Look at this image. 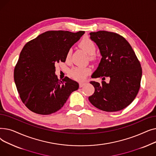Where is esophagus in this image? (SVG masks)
<instances>
[{"instance_id":"34e87169","label":"esophagus","mask_w":156,"mask_h":156,"mask_svg":"<svg viewBox=\"0 0 156 156\" xmlns=\"http://www.w3.org/2000/svg\"><path fill=\"white\" fill-rule=\"evenodd\" d=\"M85 85V83L81 82V83H79V87H80V88H81V87H83Z\"/></svg>"}]
</instances>
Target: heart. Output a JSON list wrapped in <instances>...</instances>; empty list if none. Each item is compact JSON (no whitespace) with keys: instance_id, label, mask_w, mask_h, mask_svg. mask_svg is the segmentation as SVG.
<instances>
[{"instance_id":"heart-1","label":"heart","mask_w":156,"mask_h":156,"mask_svg":"<svg viewBox=\"0 0 156 156\" xmlns=\"http://www.w3.org/2000/svg\"><path fill=\"white\" fill-rule=\"evenodd\" d=\"M80 46L82 48L83 50L90 55V58H93V55L95 53L96 46L94 41L89 37H85L80 41ZM71 54V50H69L66 55V59H69ZM90 72V69L83 66L75 67L71 69L70 73L71 76L76 80L82 81Z\"/></svg>"}]
</instances>
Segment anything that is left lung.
I'll list each match as a JSON object with an SVG mask.
<instances>
[{
    "mask_svg": "<svg viewBox=\"0 0 156 156\" xmlns=\"http://www.w3.org/2000/svg\"><path fill=\"white\" fill-rule=\"evenodd\" d=\"M99 47L102 59L92 78H110L109 83L90 81L94 94L88 97L95 108L106 112L123 109L132 103L140 87L141 64L132 46L120 35L99 31L90 33Z\"/></svg>",
    "mask_w": 156,
    "mask_h": 156,
    "instance_id": "1",
    "label": "left lung"
}]
</instances>
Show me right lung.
<instances>
[{"label": "right lung", "mask_w": 156, "mask_h": 156, "mask_svg": "<svg viewBox=\"0 0 156 156\" xmlns=\"http://www.w3.org/2000/svg\"><path fill=\"white\" fill-rule=\"evenodd\" d=\"M84 31H48L27 42L14 71L23 103L31 111L47 115L59 111L71 94L78 89L75 81L55 75V65L65 62L68 52Z\"/></svg>", "instance_id": "right-lung-1"}]
</instances>
